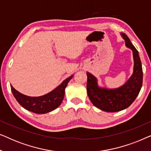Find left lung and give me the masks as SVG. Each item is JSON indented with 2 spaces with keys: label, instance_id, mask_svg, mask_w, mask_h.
I'll return each mask as SVG.
<instances>
[{
  "label": "left lung",
  "instance_id": "8db88e82",
  "mask_svg": "<svg viewBox=\"0 0 151 151\" xmlns=\"http://www.w3.org/2000/svg\"><path fill=\"white\" fill-rule=\"evenodd\" d=\"M127 47L131 49L133 56V71L129 79L116 88H107L98 85V79L86 72L87 94L92 104L106 112H117L127 109L134 102L141 90L143 71L139 53L127 35L121 33Z\"/></svg>",
  "mask_w": 151,
  "mask_h": 151
}]
</instances>
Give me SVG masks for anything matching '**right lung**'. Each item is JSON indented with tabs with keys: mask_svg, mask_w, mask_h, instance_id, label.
<instances>
[{
	"mask_svg": "<svg viewBox=\"0 0 151 151\" xmlns=\"http://www.w3.org/2000/svg\"><path fill=\"white\" fill-rule=\"evenodd\" d=\"M73 75L65 79L51 92L38 97L27 96L18 91L11 84V89L17 102L25 109L38 114H44L57 109L63 102L65 97V90Z\"/></svg>",
	"mask_w": 151,
	"mask_h": 151,
	"instance_id": "1",
	"label": "right lung"
}]
</instances>
